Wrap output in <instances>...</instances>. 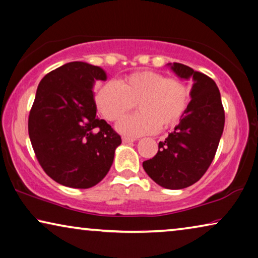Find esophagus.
Instances as JSON below:
<instances>
[{
  "label": "esophagus",
  "instance_id": "1",
  "mask_svg": "<svg viewBox=\"0 0 258 258\" xmlns=\"http://www.w3.org/2000/svg\"><path fill=\"white\" fill-rule=\"evenodd\" d=\"M123 143H132V142L135 141V138H130V137H122Z\"/></svg>",
  "mask_w": 258,
  "mask_h": 258
}]
</instances>
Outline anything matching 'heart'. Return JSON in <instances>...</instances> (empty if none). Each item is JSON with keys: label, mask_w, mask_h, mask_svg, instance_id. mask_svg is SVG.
Listing matches in <instances>:
<instances>
[{"label": "heart", "mask_w": 258, "mask_h": 258, "mask_svg": "<svg viewBox=\"0 0 258 258\" xmlns=\"http://www.w3.org/2000/svg\"><path fill=\"white\" fill-rule=\"evenodd\" d=\"M189 88L179 78H166L155 71H137L118 83L108 81L95 92V104L104 120L114 122L134 109L138 113L117 123L118 132L138 137L169 129L184 116Z\"/></svg>", "instance_id": "obj_1"}]
</instances>
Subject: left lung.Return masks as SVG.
I'll list each match as a JSON object with an SVG mask.
<instances>
[{"mask_svg": "<svg viewBox=\"0 0 258 258\" xmlns=\"http://www.w3.org/2000/svg\"><path fill=\"white\" fill-rule=\"evenodd\" d=\"M171 69L181 79L192 78V100L174 132L159 142L156 156L143 162V169L162 187L180 189L199 180L212 164L225 126V110L210 77L179 62Z\"/></svg>", "mask_w": 258, "mask_h": 258, "instance_id": "8db88e82", "label": "left lung"}]
</instances>
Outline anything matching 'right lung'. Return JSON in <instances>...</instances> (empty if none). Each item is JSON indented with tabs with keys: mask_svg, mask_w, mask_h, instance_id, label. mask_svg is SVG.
<instances>
[{
	"mask_svg": "<svg viewBox=\"0 0 258 258\" xmlns=\"http://www.w3.org/2000/svg\"><path fill=\"white\" fill-rule=\"evenodd\" d=\"M102 69L83 61L51 71L37 88L28 129L37 160L48 177L73 188L95 186L109 171L121 136L96 116L92 88Z\"/></svg>",
	"mask_w": 258,
	"mask_h": 258,
	"instance_id": "obj_1",
	"label": "right lung"
}]
</instances>
